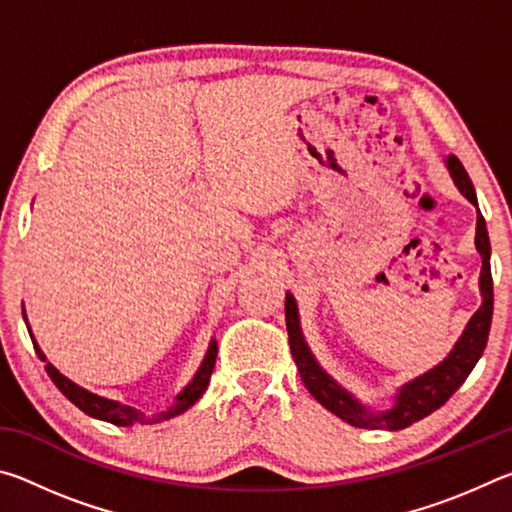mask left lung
Instances as JSON below:
<instances>
[{
    "mask_svg": "<svg viewBox=\"0 0 512 512\" xmlns=\"http://www.w3.org/2000/svg\"><path fill=\"white\" fill-rule=\"evenodd\" d=\"M447 169L452 173L454 183L467 201L472 205L476 203V192L470 176L463 169L461 160L456 155H449L445 160ZM476 250L481 255V307L476 309V314L470 318V323L465 325V332L461 339L456 341L454 350L447 354L445 361H440L436 368H431L424 375L411 379L409 384H404L395 395L393 409L372 413L366 409L357 397L345 391L343 386L336 384V381L327 375V372L318 366L314 354L307 348L305 336H302L300 329V318H298V305L293 300L291 293H287V300H284V316H287V332H289V345L293 361L300 370L302 384L307 386V391L316 397V400L325 406L327 411L339 415L352 427L359 429H404L409 424L427 418L429 413L440 409L449 397H452L458 386L463 384L470 375L476 361L481 359L485 350V343H488L490 334V323H492V273H490V239H488V228H485L483 214H476Z\"/></svg>",
    "mask_w": 512,
    "mask_h": 512,
    "instance_id": "left-lung-1",
    "label": "left lung"
}]
</instances>
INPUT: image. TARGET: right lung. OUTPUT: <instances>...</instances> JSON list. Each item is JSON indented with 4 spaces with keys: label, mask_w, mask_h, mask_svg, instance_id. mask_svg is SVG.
Here are the masks:
<instances>
[{
    "label": "right lung",
    "mask_w": 512,
    "mask_h": 512,
    "mask_svg": "<svg viewBox=\"0 0 512 512\" xmlns=\"http://www.w3.org/2000/svg\"><path fill=\"white\" fill-rule=\"evenodd\" d=\"M22 316H24V323H27V329H29V336L33 341V348H36V354L40 357V361H45V370L47 375L51 377V381H54L56 388L60 393H63L69 402H72L74 406H79V409L83 413H88L90 418H99V420H106V422H112L117 424V427H128V424L133 422H162V420H169V418H176V415H180L183 411H187L189 406H194L198 402V397H201L205 393L207 384H210V377H212V370H214V363H216V352H219V348H216V341L212 339L210 341V348H207V354L205 359L201 363V368L196 370L194 379L189 381V384L183 388V391L178 393L176 402H173L167 411H162L155 415V418H146V415L142 411L133 409V406L128 404H121V402H115V400H106V397L101 395H94L90 391H85V388H81L79 384H74L72 379H67L65 375H60V372L51 366V363L47 361L45 352L40 350V345L36 343V339H33L31 334V327H29V320H27V314H24V307H22Z\"/></svg>",
    "instance_id": "1"
}]
</instances>
